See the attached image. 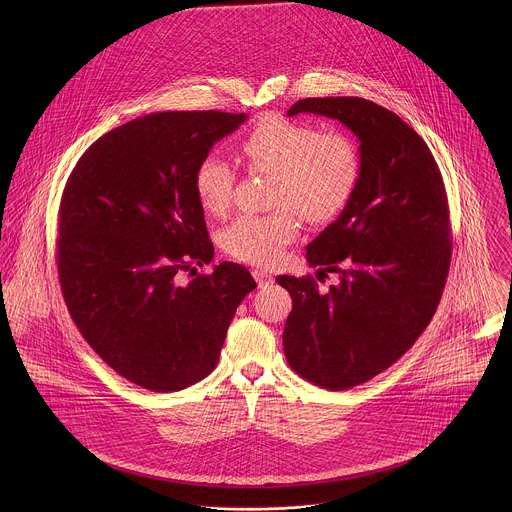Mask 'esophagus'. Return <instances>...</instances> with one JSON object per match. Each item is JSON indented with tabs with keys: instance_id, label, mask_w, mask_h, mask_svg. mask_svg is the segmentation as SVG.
Masks as SVG:
<instances>
[{
	"instance_id": "esophagus-1",
	"label": "esophagus",
	"mask_w": 512,
	"mask_h": 512,
	"mask_svg": "<svg viewBox=\"0 0 512 512\" xmlns=\"http://www.w3.org/2000/svg\"><path fill=\"white\" fill-rule=\"evenodd\" d=\"M252 276H254V280L258 282V286H268V284H272V282H274V276H272L270 272L262 270V268L252 270Z\"/></svg>"
}]
</instances>
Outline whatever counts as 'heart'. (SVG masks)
<instances>
[{"label": "heart", "instance_id": "b5f03b06", "mask_svg": "<svg viewBox=\"0 0 512 512\" xmlns=\"http://www.w3.org/2000/svg\"><path fill=\"white\" fill-rule=\"evenodd\" d=\"M240 153L254 171L272 173L268 215H242L222 232L224 250L242 262L270 266L297 236L298 213L307 222L335 219L355 195L361 179L359 147L339 130L280 114L262 116L240 140ZM199 203L211 215H224L232 203L234 169L220 155L199 161L193 177Z\"/></svg>", "mask_w": 512, "mask_h": 512}]
</instances>
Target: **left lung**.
<instances>
[{"label":"left lung","mask_w":512,"mask_h":512,"mask_svg":"<svg viewBox=\"0 0 512 512\" xmlns=\"http://www.w3.org/2000/svg\"><path fill=\"white\" fill-rule=\"evenodd\" d=\"M339 120L359 140L361 179L349 205L313 242L309 266L337 272L321 293L311 276H278L292 295L284 353L305 380L347 390L394 365L432 321L451 258L449 207L426 142L394 112L357 96L305 98L288 116Z\"/></svg>","instance_id":"8db88e82"}]
</instances>
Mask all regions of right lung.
I'll list each match as a JSON object with an SVG mask.
<instances>
[{
    "label": "right lung",
    "mask_w": 512,
    "mask_h": 512,
    "mask_svg": "<svg viewBox=\"0 0 512 512\" xmlns=\"http://www.w3.org/2000/svg\"><path fill=\"white\" fill-rule=\"evenodd\" d=\"M246 114L157 112L122 124L84 151L59 209L57 268L78 331L130 382L183 390L219 363L228 325L256 288L215 256L193 177Z\"/></svg>",
    "instance_id": "obj_1"
}]
</instances>
